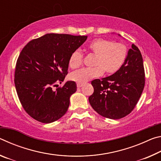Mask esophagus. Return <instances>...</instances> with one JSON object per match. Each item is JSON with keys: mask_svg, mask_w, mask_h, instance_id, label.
<instances>
[{"mask_svg": "<svg viewBox=\"0 0 161 161\" xmlns=\"http://www.w3.org/2000/svg\"><path fill=\"white\" fill-rule=\"evenodd\" d=\"M77 87L78 88H80V87H81L83 86V84H80V83H77Z\"/></svg>", "mask_w": 161, "mask_h": 161, "instance_id": "obj_1", "label": "esophagus"}]
</instances>
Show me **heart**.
Masks as SVG:
<instances>
[{"label": "heart", "instance_id": "heart-1", "mask_svg": "<svg viewBox=\"0 0 161 161\" xmlns=\"http://www.w3.org/2000/svg\"><path fill=\"white\" fill-rule=\"evenodd\" d=\"M87 51L95 55L92 63L94 67L83 68L72 73L71 80L77 83H86L100 77L103 72L107 75L115 74L123 66L128 54L127 47L124 43L114 42L103 38H97L89 42ZM83 59V54L80 50L73 51L68 61L69 67L77 69L82 64Z\"/></svg>", "mask_w": 161, "mask_h": 161}]
</instances>
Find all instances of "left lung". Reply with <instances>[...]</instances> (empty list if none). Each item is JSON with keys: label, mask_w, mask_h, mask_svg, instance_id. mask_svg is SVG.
Segmentation results:
<instances>
[{"label": "left lung", "mask_w": 161, "mask_h": 161, "mask_svg": "<svg viewBox=\"0 0 161 161\" xmlns=\"http://www.w3.org/2000/svg\"><path fill=\"white\" fill-rule=\"evenodd\" d=\"M91 83L94 93L89 97V102L94 111L111 119L127 116L137 104L145 85V71L139 49L132 44L118 72Z\"/></svg>", "instance_id": "left-lung-1"}]
</instances>
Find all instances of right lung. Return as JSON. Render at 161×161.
Returning <instances> with one entry per match:
<instances>
[{
    "instance_id": "1",
    "label": "right lung",
    "mask_w": 161,
    "mask_h": 161,
    "mask_svg": "<svg viewBox=\"0 0 161 161\" xmlns=\"http://www.w3.org/2000/svg\"><path fill=\"white\" fill-rule=\"evenodd\" d=\"M87 36L46 34L32 40L20 52L14 82L22 107L32 118L44 124L64 116L69 98L77 91L75 81H68L55 91L67 75L70 54L86 41Z\"/></svg>"
}]
</instances>
